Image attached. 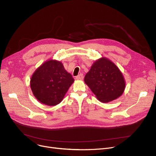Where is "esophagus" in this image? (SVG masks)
<instances>
[{
    "instance_id": "1",
    "label": "esophagus",
    "mask_w": 156,
    "mask_h": 156,
    "mask_svg": "<svg viewBox=\"0 0 156 156\" xmlns=\"http://www.w3.org/2000/svg\"><path fill=\"white\" fill-rule=\"evenodd\" d=\"M76 79L77 80H83V74H80V75H78L76 77Z\"/></svg>"
}]
</instances>
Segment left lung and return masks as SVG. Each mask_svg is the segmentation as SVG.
Masks as SVG:
<instances>
[{"mask_svg":"<svg viewBox=\"0 0 156 156\" xmlns=\"http://www.w3.org/2000/svg\"><path fill=\"white\" fill-rule=\"evenodd\" d=\"M85 83L99 101L107 103L124 92L125 80L116 65L106 57L95 61L86 74Z\"/></svg>","mask_w":156,"mask_h":156,"instance_id":"8db88e82","label":"left lung"}]
</instances>
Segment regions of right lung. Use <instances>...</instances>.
Wrapping results in <instances>:
<instances>
[{
    "label": "right lung",
    "instance_id": "add662e5",
    "mask_svg": "<svg viewBox=\"0 0 156 156\" xmlns=\"http://www.w3.org/2000/svg\"><path fill=\"white\" fill-rule=\"evenodd\" d=\"M74 81L61 62L50 59L40 66L33 74L30 87L40 102L54 106L62 101Z\"/></svg>",
    "mask_w": 156,
    "mask_h": 156
}]
</instances>
